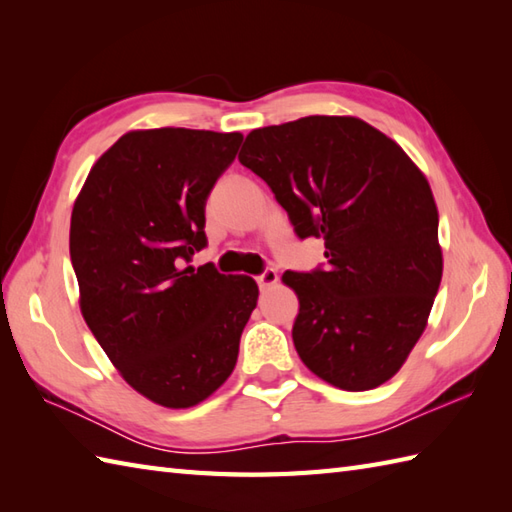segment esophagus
Here are the masks:
<instances>
[{
	"instance_id": "1",
	"label": "esophagus",
	"mask_w": 512,
	"mask_h": 512,
	"mask_svg": "<svg viewBox=\"0 0 512 512\" xmlns=\"http://www.w3.org/2000/svg\"><path fill=\"white\" fill-rule=\"evenodd\" d=\"M277 273L275 270H266V273H262L257 277V284H259V288L262 290H268V288H273L275 284H277Z\"/></svg>"
}]
</instances>
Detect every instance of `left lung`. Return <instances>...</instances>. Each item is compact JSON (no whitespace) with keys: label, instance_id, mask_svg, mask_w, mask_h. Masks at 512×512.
I'll use <instances>...</instances> for the list:
<instances>
[{"label":"left lung","instance_id":"8db88e82","mask_svg":"<svg viewBox=\"0 0 512 512\" xmlns=\"http://www.w3.org/2000/svg\"><path fill=\"white\" fill-rule=\"evenodd\" d=\"M239 162L323 237L328 266L284 273L299 314L297 354L345 391L387 383L427 328L442 279L438 206L405 149L356 116H306L253 129Z\"/></svg>","mask_w":512,"mask_h":512}]
</instances>
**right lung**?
<instances>
[{"label": "right lung", "instance_id": "obj_1", "mask_svg": "<svg viewBox=\"0 0 512 512\" xmlns=\"http://www.w3.org/2000/svg\"><path fill=\"white\" fill-rule=\"evenodd\" d=\"M242 140L132 129L94 162L74 200L83 319L125 383L160 407L189 409L226 383L257 306L255 279L184 266L206 246V198Z\"/></svg>", "mask_w": 512, "mask_h": 512}]
</instances>
